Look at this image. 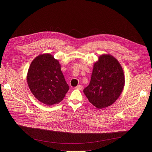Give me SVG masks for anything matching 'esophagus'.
I'll return each mask as SVG.
<instances>
[{"mask_svg": "<svg viewBox=\"0 0 152 152\" xmlns=\"http://www.w3.org/2000/svg\"><path fill=\"white\" fill-rule=\"evenodd\" d=\"M75 88H76V89H79V90H82L83 88V86H82V85H80L77 86Z\"/></svg>", "mask_w": 152, "mask_h": 152, "instance_id": "obj_1", "label": "esophagus"}]
</instances>
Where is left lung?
<instances>
[{
  "label": "left lung",
  "mask_w": 152,
  "mask_h": 152,
  "mask_svg": "<svg viewBox=\"0 0 152 152\" xmlns=\"http://www.w3.org/2000/svg\"><path fill=\"white\" fill-rule=\"evenodd\" d=\"M91 78L83 92L97 109L113 104L121 94L125 86V75L121 64L108 54L99 56L93 65Z\"/></svg>",
  "instance_id": "left-lung-1"
}]
</instances>
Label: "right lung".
I'll return each instance as SVG.
<instances>
[{
    "instance_id": "obj_1",
    "label": "right lung",
    "mask_w": 152,
    "mask_h": 152,
    "mask_svg": "<svg viewBox=\"0 0 152 152\" xmlns=\"http://www.w3.org/2000/svg\"><path fill=\"white\" fill-rule=\"evenodd\" d=\"M27 82L34 96L48 106L61 102L69 89L59 62L49 53L34 59L28 69Z\"/></svg>"
}]
</instances>
